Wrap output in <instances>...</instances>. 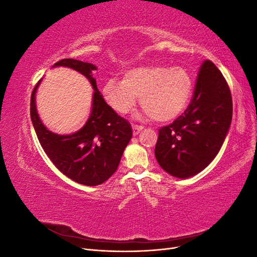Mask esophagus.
Masks as SVG:
<instances>
[{
	"instance_id": "34e87169",
	"label": "esophagus",
	"mask_w": 257,
	"mask_h": 257,
	"mask_svg": "<svg viewBox=\"0 0 257 257\" xmlns=\"http://www.w3.org/2000/svg\"><path fill=\"white\" fill-rule=\"evenodd\" d=\"M132 128H133V134L137 135L144 127L142 125H137V124H132Z\"/></svg>"
}]
</instances>
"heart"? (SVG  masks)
Segmentation results:
<instances>
[{
    "instance_id": "obj_1",
    "label": "heart",
    "mask_w": 257,
    "mask_h": 257,
    "mask_svg": "<svg viewBox=\"0 0 257 257\" xmlns=\"http://www.w3.org/2000/svg\"><path fill=\"white\" fill-rule=\"evenodd\" d=\"M192 80L184 68L150 65L131 68L122 81L109 79L103 95L114 111L127 113L141 96L143 109L151 119L167 122L181 114L189 104Z\"/></svg>"
}]
</instances>
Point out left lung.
Wrapping results in <instances>:
<instances>
[{"mask_svg":"<svg viewBox=\"0 0 257 257\" xmlns=\"http://www.w3.org/2000/svg\"><path fill=\"white\" fill-rule=\"evenodd\" d=\"M232 116V99L224 76L211 61L200 65L191 103L159 130L155 158L166 173L185 179L200 173L216 157Z\"/></svg>","mask_w":257,"mask_h":257,"instance_id":"obj_1","label":"left lung"}]
</instances>
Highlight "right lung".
<instances>
[{"instance_id": "right-lung-1", "label": "right lung", "mask_w": 257, "mask_h": 257, "mask_svg": "<svg viewBox=\"0 0 257 257\" xmlns=\"http://www.w3.org/2000/svg\"><path fill=\"white\" fill-rule=\"evenodd\" d=\"M54 66H66L79 72L91 82L92 111L84 126L72 135L54 134L44 126L35 106L38 81L31 95L30 113L38 141L47 157L60 172L73 181L98 185L109 179L119 166L124 149L132 138L131 124L108 105L97 90L92 72L96 66L74 60H60Z\"/></svg>"}]
</instances>
